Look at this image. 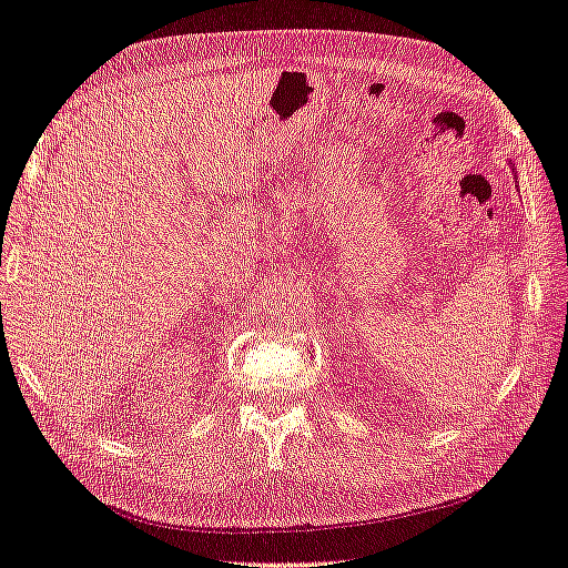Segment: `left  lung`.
I'll use <instances>...</instances> for the list:
<instances>
[{
    "instance_id": "1",
    "label": "left lung",
    "mask_w": 568,
    "mask_h": 568,
    "mask_svg": "<svg viewBox=\"0 0 568 568\" xmlns=\"http://www.w3.org/2000/svg\"><path fill=\"white\" fill-rule=\"evenodd\" d=\"M511 165V175H514V180H517V168H514V163H509ZM519 186V184H517Z\"/></svg>"
}]
</instances>
